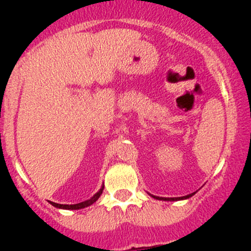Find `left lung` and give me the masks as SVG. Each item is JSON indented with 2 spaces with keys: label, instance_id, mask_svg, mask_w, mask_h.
Segmentation results:
<instances>
[{
  "label": "left lung",
  "instance_id": "8db88e82",
  "mask_svg": "<svg viewBox=\"0 0 251 251\" xmlns=\"http://www.w3.org/2000/svg\"><path fill=\"white\" fill-rule=\"evenodd\" d=\"M193 194L194 193L188 194V196H184V197H178V198H161V197H154V196H151V197H154V198H155V199H160V201H181V199L191 198V197L193 196Z\"/></svg>",
  "mask_w": 251,
  "mask_h": 251
}]
</instances>
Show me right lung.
Returning a JSON list of instances; mask_svg holds the SVG:
<instances>
[{"label": "right lung", "instance_id": "right-lung-1", "mask_svg": "<svg viewBox=\"0 0 251 251\" xmlns=\"http://www.w3.org/2000/svg\"><path fill=\"white\" fill-rule=\"evenodd\" d=\"M103 188L104 187H102V188L100 189V191L97 192V193L95 194V196L92 197L91 199H88V201H82V203H78V204H73V205H68V204H57V203H53V201H50V204L53 205V206L55 207H59V209H68V210H77V209H82V207H86V206H90V205H92L95 203L96 201H97L98 198L100 197V194H102L103 192Z\"/></svg>", "mask_w": 251, "mask_h": 251}]
</instances>
